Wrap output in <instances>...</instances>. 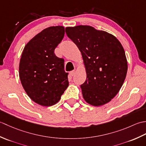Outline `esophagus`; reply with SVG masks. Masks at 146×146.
Wrapping results in <instances>:
<instances>
[{
  "instance_id": "obj_1",
  "label": "esophagus",
  "mask_w": 146,
  "mask_h": 146,
  "mask_svg": "<svg viewBox=\"0 0 146 146\" xmlns=\"http://www.w3.org/2000/svg\"><path fill=\"white\" fill-rule=\"evenodd\" d=\"M75 73H76V71L75 70H73V71H71V72H70V75H71V76H74L75 75Z\"/></svg>"
}]
</instances>
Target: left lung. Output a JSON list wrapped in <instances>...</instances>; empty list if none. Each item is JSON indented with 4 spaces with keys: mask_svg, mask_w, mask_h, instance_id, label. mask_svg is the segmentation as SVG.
<instances>
[{
    "mask_svg": "<svg viewBox=\"0 0 146 146\" xmlns=\"http://www.w3.org/2000/svg\"><path fill=\"white\" fill-rule=\"evenodd\" d=\"M65 30L82 55L86 73L85 82L80 86L83 98L95 107L108 103L126 77L127 61L123 46L113 35L90 26Z\"/></svg>",
    "mask_w": 146,
    "mask_h": 146,
    "instance_id": "obj_1",
    "label": "left lung"
}]
</instances>
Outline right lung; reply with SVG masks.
I'll list each match as a JSON object with an SVG mask.
<instances>
[{
	"label": "right lung",
	"mask_w": 146,
	"mask_h": 146,
	"mask_svg": "<svg viewBox=\"0 0 146 146\" xmlns=\"http://www.w3.org/2000/svg\"><path fill=\"white\" fill-rule=\"evenodd\" d=\"M64 35L63 26L49 27L27 43L21 55V84L29 98L42 106L56 104L69 85L64 60L54 52Z\"/></svg>",
	"instance_id": "add662e5"
}]
</instances>
